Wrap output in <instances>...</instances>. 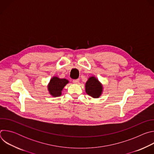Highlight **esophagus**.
Returning <instances> with one entry per match:
<instances>
[{"instance_id": "obj_1", "label": "esophagus", "mask_w": 154, "mask_h": 154, "mask_svg": "<svg viewBox=\"0 0 154 154\" xmlns=\"http://www.w3.org/2000/svg\"><path fill=\"white\" fill-rule=\"evenodd\" d=\"M73 83H75V84H78L79 83V79H75V80H73Z\"/></svg>"}]
</instances>
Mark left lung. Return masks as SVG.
I'll use <instances>...</instances> for the list:
<instances>
[{
  "instance_id": "8db88e82",
  "label": "left lung",
  "mask_w": 154,
  "mask_h": 154,
  "mask_svg": "<svg viewBox=\"0 0 154 154\" xmlns=\"http://www.w3.org/2000/svg\"><path fill=\"white\" fill-rule=\"evenodd\" d=\"M85 91L93 98L99 97L103 91V86L95 77H90L85 83Z\"/></svg>"
}]
</instances>
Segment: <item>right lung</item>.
<instances>
[{"label": "right lung", "instance_id": "right-lung-1", "mask_svg": "<svg viewBox=\"0 0 154 154\" xmlns=\"http://www.w3.org/2000/svg\"><path fill=\"white\" fill-rule=\"evenodd\" d=\"M69 83L66 79H60L58 77H53L48 85V90L53 97H58L61 95V91L65 85Z\"/></svg>", "mask_w": 154, "mask_h": 154}]
</instances>
